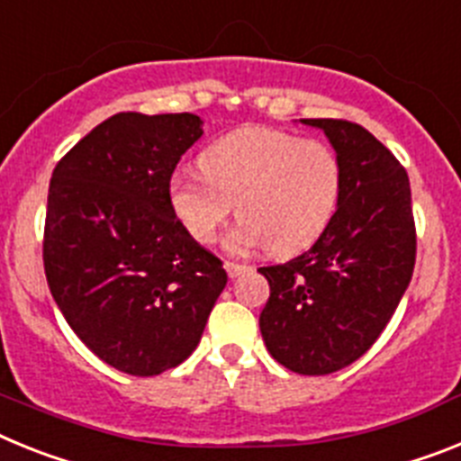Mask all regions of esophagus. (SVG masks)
<instances>
[{
    "instance_id": "1",
    "label": "esophagus",
    "mask_w": 461,
    "mask_h": 461,
    "mask_svg": "<svg viewBox=\"0 0 461 461\" xmlns=\"http://www.w3.org/2000/svg\"><path fill=\"white\" fill-rule=\"evenodd\" d=\"M225 269H227V274H230V278H236V276L246 274V271H248V267H246V264L225 262Z\"/></svg>"
}]
</instances>
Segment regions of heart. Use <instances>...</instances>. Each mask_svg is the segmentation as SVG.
I'll return each mask as SVG.
<instances>
[{
  "label": "heart",
  "instance_id": "b5f03b06",
  "mask_svg": "<svg viewBox=\"0 0 461 461\" xmlns=\"http://www.w3.org/2000/svg\"><path fill=\"white\" fill-rule=\"evenodd\" d=\"M202 171L169 181L174 218L197 243H213L230 215H241L227 250L267 248L278 258L313 246L336 215L341 159L331 146L274 127H241L220 136L199 158Z\"/></svg>",
  "mask_w": 461,
  "mask_h": 461
}]
</instances>
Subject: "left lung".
Returning <instances> with one entry per match:
<instances>
[{"mask_svg": "<svg viewBox=\"0 0 461 461\" xmlns=\"http://www.w3.org/2000/svg\"><path fill=\"white\" fill-rule=\"evenodd\" d=\"M343 167V192L325 234L299 258L262 267L267 350L285 369L327 375L369 350L390 322L415 267L411 183L374 134L348 120L308 118Z\"/></svg>", "mask_w": 461, "mask_h": 461, "instance_id": "left-lung-1", "label": "left lung"}]
</instances>
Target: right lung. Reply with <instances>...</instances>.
Returning a JSON list of instances; mask_svg holds the SVG:
<instances>
[{
  "label": "right lung",
  "mask_w": 461,
  "mask_h": 461,
  "mask_svg": "<svg viewBox=\"0 0 461 461\" xmlns=\"http://www.w3.org/2000/svg\"><path fill=\"white\" fill-rule=\"evenodd\" d=\"M202 125L194 113L113 115L59 159L48 187L50 294L76 336L130 375L185 362L227 285L167 194Z\"/></svg>",
  "instance_id": "obj_1"
}]
</instances>
